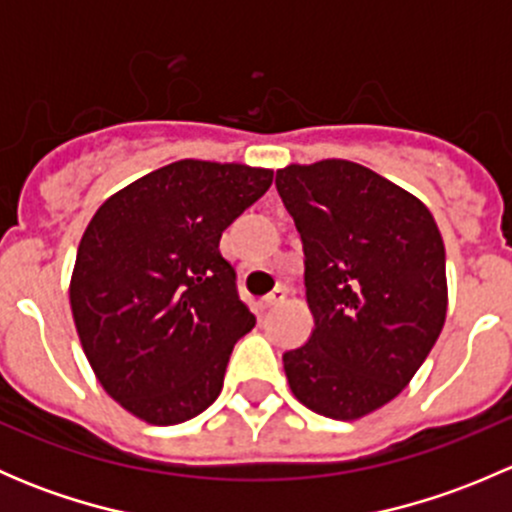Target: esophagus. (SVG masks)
Instances as JSON below:
<instances>
[{"label":"esophagus","instance_id":"1","mask_svg":"<svg viewBox=\"0 0 512 512\" xmlns=\"http://www.w3.org/2000/svg\"><path fill=\"white\" fill-rule=\"evenodd\" d=\"M285 299H287L285 289H275V292H270L265 299H262V304H265V307L270 309V307H277V304H282V302H285Z\"/></svg>","mask_w":512,"mask_h":512}]
</instances>
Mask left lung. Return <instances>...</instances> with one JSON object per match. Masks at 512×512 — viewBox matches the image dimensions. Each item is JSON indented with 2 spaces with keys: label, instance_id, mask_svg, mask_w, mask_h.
<instances>
[{
  "label": "left lung",
  "instance_id": "1",
  "mask_svg": "<svg viewBox=\"0 0 512 512\" xmlns=\"http://www.w3.org/2000/svg\"><path fill=\"white\" fill-rule=\"evenodd\" d=\"M275 185L314 314L307 344L282 356L289 389L314 414L354 421L396 399L441 334V232L416 195L352 160L292 163Z\"/></svg>",
  "mask_w": 512,
  "mask_h": 512
}]
</instances>
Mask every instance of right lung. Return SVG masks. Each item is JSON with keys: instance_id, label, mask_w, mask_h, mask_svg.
Here are the masks:
<instances>
[{"instance_id": "right-lung-1", "label": "right lung", "mask_w": 512, "mask_h": 512, "mask_svg": "<svg viewBox=\"0 0 512 512\" xmlns=\"http://www.w3.org/2000/svg\"><path fill=\"white\" fill-rule=\"evenodd\" d=\"M272 170L175 160L113 193L86 227L69 285L96 379L128 414L173 426L220 396L232 347L255 327L220 237Z\"/></svg>"}]
</instances>
